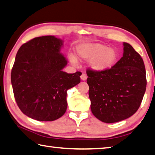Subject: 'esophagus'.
<instances>
[{"label":"esophagus","instance_id":"esophagus-1","mask_svg":"<svg viewBox=\"0 0 155 155\" xmlns=\"http://www.w3.org/2000/svg\"><path fill=\"white\" fill-rule=\"evenodd\" d=\"M81 80L85 81L87 79V75L85 74H84V73H83V74L81 76Z\"/></svg>","mask_w":155,"mask_h":155}]
</instances>
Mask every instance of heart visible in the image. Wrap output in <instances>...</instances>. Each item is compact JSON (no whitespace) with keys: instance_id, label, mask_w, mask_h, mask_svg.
I'll list each match as a JSON object with an SVG mask.
<instances>
[{"instance_id":"b5f03b06","label":"heart","mask_w":155,"mask_h":155,"mask_svg":"<svg viewBox=\"0 0 155 155\" xmlns=\"http://www.w3.org/2000/svg\"><path fill=\"white\" fill-rule=\"evenodd\" d=\"M78 57L84 60H90L89 66L96 71L110 68L117 62V51L101 43H88L81 45L77 49ZM73 64L74 58H71Z\"/></svg>"}]
</instances>
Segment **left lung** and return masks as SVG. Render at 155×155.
Wrapping results in <instances>:
<instances>
[{"mask_svg": "<svg viewBox=\"0 0 155 155\" xmlns=\"http://www.w3.org/2000/svg\"><path fill=\"white\" fill-rule=\"evenodd\" d=\"M123 45V57L110 68L86 72L91 112L106 123L120 121L136 113L146 88L142 57L129 43Z\"/></svg>", "mask_w": 155, "mask_h": 155, "instance_id": "1", "label": "left lung"}]
</instances>
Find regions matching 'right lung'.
I'll list each match as a JSON object with an SVG mask.
<instances>
[{
  "instance_id": "add662e5",
  "label": "right lung",
  "mask_w": 155,
  "mask_h": 155,
  "mask_svg": "<svg viewBox=\"0 0 155 155\" xmlns=\"http://www.w3.org/2000/svg\"><path fill=\"white\" fill-rule=\"evenodd\" d=\"M62 41L53 36L32 39L16 54L11 79L15 100L26 116L52 121L67 109V91L81 82V72L62 71L66 59L60 53Z\"/></svg>"
}]
</instances>
